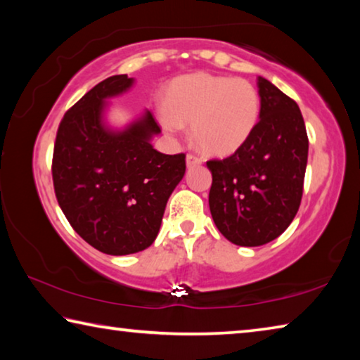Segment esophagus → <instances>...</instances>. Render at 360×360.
<instances>
[{
	"label": "esophagus",
	"instance_id": "obj_1",
	"mask_svg": "<svg viewBox=\"0 0 360 360\" xmlns=\"http://www.w3.org/2000/svg\"><path fill=\"white\" fill-rule=\"evenodd\" d=\"M186 163H187V167L200 165V163H202V158L197 157V155H193V154H187L186 155Z\"/></svg>",
	"mask_w": 360,
	"mask_h": 360
}]
</instances>
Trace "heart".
I'll return each instance as SVG.
<instances>
[{
  "label": "heart",
  "mask_w": 360,
  "mask_h": 360,
  "mask_svg": "<svg viewBox=\"0 0 360 360\" xmlns=\"http://www.w3.org/2000/svg\"><path fill=\"white\" fill-rule=\"evenodd\" d=\"M160 124L178 133L192 124V139L211 155H229L252 136L260 117V95L246 79L193 72L176 77L165 90Z\"/></svg>",
  "instance_id": "b5f03b06"
}]
</instances>
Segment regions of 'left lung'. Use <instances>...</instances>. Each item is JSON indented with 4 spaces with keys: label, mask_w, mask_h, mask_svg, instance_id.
Instances as JSON below:
<instances>
[{
    "label": "left lung",
    "mask_w": 360,
    "mask_h": 360,
    "mask_svg": "<svg viewBox=\"0 0 360 360\" xmlns=\"http://www.w3.org/2000/svg\"><path fill=\"white\" fill-rule=\"evenodd\" d=\"M260 120L252 136L222 160H208L210 210L233 245L262 246L289 227L303 195L308 135L297 103L257 79Z\"/></svg>",
    "instance_id": "8db88e82"
}]
</instances>
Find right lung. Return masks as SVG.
<instances>
[{
  "mask_svg": "<svg viewBox=\"0 0 360 360\" xmlns=\"http://www.w3.org/2000/svg\"><path fill=\"white\" fill-rule=\"evenodd\" d=\"M131 84L127 75L96 84L66 111L53 146L60 208L82 240L109 255L135 254L154 243L169 195L186 173V154L152 148L160 127L149 111L124 131L103 124L105 100Z\"/></svg>",
  "mask_w": 360,
  "mask_h": 360,
  "instance_id": "add662e5",
  "label": "right lung"
}]
</instances>
